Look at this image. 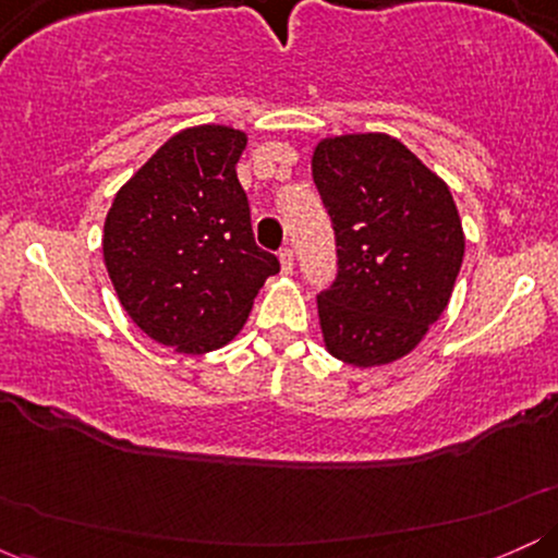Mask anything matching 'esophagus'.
<instances>
[{
  "mask_svg": "<svg viewBox=\"0 0 558 558\" xmlns=\"http://www.w3.org/2000/svg\"><path fill=\"white\" fill-rule=\"evenodd\" d=\"M280 270H283L286 275L293 272V248H288V246L280 248Z\"/></svg>",
  "mask_w": 558,
  "mask_h": 558,
  "instance_id": "34e87169",
  "label": "esophagus"
}]
</instances>
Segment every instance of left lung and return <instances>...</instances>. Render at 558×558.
<instances>
[{
  "label": "left lung",
  "mask_w": 558,
  "mask_h": 558,
  "mask_svg": "<svg viewBox=\"0 0 558 558\" xmlns=\"http://www.w3.org/2000/svg\"><path fill=\"white\" fill-rule=\"evenodd\" d=\"M312 178L336 233V280L317 293L336 360H401L444 315L464 257L451 191L401 141L360 133L319 141Z\"/></svg>",
  "instance_id": "obj_1"
}]
</instances>
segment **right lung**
Listing matches in <instances>:
<instances>
[{
    "label": "right lung",
    "mask_w": 558,
    "mask_h": 558,
    "mask_svg": "<svg viewBox=\"0 0 558 558\" xmlns=\"http://www.w3.org/2000/svg\"><path fill=\"white\" fill-rule=\"evenodd\" d=\"M246 136L198 125L159 146L114 196L105 265L120 304L146 336L183 354L215 351L243 328L254 296L280 272L257 246L235 175Z\"/></svg>",
    "instance_id": "add662e5"
}]
</instances>
